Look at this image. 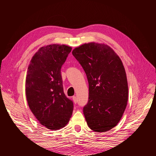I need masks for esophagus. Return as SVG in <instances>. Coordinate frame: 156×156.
<instances>
[{
    "label": "esophagus",
    "instance_id": "1",
    "mask_svg": "<svg viewBox=\"0 0 156 156\" xmlns=\"http://www.w3.org/2000/svg\"><path fill=\"white\" fill-rule=\"evenodd\" d=\"M72 99L73 101H74V103H76V102H77V98H76V97H75V96H74V97H72Z\"/></svg>",
    "mask_w": 156,
    "mask_h": 156
}]
</instances>
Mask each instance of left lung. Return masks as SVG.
<instances>
[{
	"label": "left lung",
	"mask_w": 156,
	"mask_h": 156,
	"mask_svg": "<svg viewBox=\"0 0 156 156\" xmlns=\"http://www.w3.org/2000/svg\"><path fill=\"white\" fill-rule=\"evenodd\" d=\"M87 74L89 97L83 112L92 131L106 132L120 121L127 107L128 84L122 62L110 46L90 42L73 49Z\"/></svg>",
	"instance_id": "obj_1"
}]
</instances>
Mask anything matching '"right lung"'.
Masks as SVG:
<instances>
[{
  "instance_id": "right-lung-1",
  "label": "right lung",
  "mask_w": 156,
  "mask_h": 156,
  "mask_svg": "<svg viewBox=\"0 0 156 156\" xmlns=\"http://www.w3.org/2000/svg\"><path fill=\"white\" fill-rule=\"evenodd\" d=\"M71 50L66 45L44 46L28 66L25 94L29 107L39 123L51 130L64 127L72 115L73 102L64 94L61 75Z\"/></svg>"
}]
</instances>
